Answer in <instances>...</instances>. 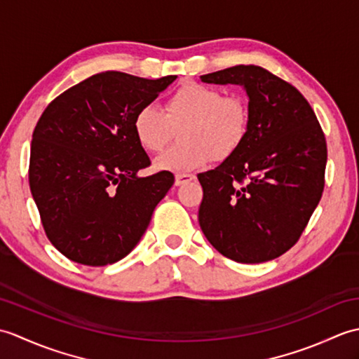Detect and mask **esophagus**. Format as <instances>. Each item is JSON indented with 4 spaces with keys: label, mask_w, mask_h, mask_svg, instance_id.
Segmentation results:
<instances>
[{
    "label": "esophagus",
    "mask_w": 359,
    "mask_h": 359,
    "mask_svg": "<svg viewBox=\"0 0 359 359\" xmlns=\"http://www.w3.org/2000/svg\"><path fill=\"white\" fill-rule=\"evenodd\" d=\"M196 177L193 174H175V187H182L188 184V182L194 180Z\"/></svg>",
    "instance_id": "34e87169"
}]
</instances>
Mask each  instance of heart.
I'll return each instance as SVG.
<instances>
[{
    "mask_svg": "<svg viewBox=\"0 0 359 359\" xmlns=\"http://www.w3.org/2000/svg\"><path fill=\"white\" fill-rule=\"evenodd\" d=\"M179 126L182 142L156 158L157 170L191 171L234 154L248 134L247 103L217 88L188 81L168 97L165 111L143 104L133 120L137 142L149 152L162 151Z\"/></svg>",
    "mask_w": 359,
    "mask_h": 359,
    "instance_id": "obj_1",
    "label": "heart"
}]
</instances>
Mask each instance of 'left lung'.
Returning a JSON list of instances; mask_svg holds the SVG:
<instances>
[{
	"label": "left lung",
	"mask_w": 359,
	"mask_h": 359,
	"mask_svg": "<svg viewBox=\"0 0 359 359\" xmlns=\"http://www.w3.org/2000/svg\"><path fill=\"white\" fill-rule=\"evenodd\" d=\"M201 80L243 86L250 116L241 148L197 174L201 228L228 259L271 261L294 245L321 201L327 163L321 125L299 90L261 66H233Z\"/></svg>",
	"instance_id": "1"
}]
</instances>
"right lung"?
Masks as SVG:
<instances>
[{
	"instance_id": "1",
	"label": "right lung",
	"mask_w": 359,
	"mask_h": 359,
	"mask_svg": "<svg viewBox=\"0 0 359 359\" xmlns=\"http://www.w3.org/2000/svg\"><path fill=\"white\" fill-rule=\"evenodd\" d=\"M175 79L95 74L41 114L30 143L29 187L46 236L71 261L103 266L128 256L172 187L170 171L137 175L151 160L133 120Z\"/></svg>"
}]
</instances>
